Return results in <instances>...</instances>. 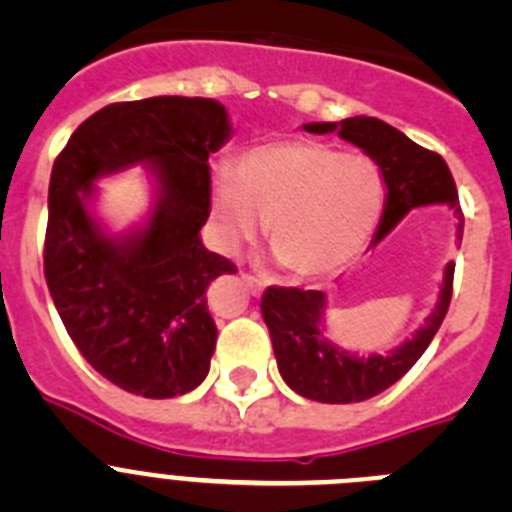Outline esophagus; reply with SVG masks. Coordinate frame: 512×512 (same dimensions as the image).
I'll use <instances>...</instances> for the list:
<instances>
[{
    "label": "esophagus",
    "instance_id": "34e87169",
    "mask_svg": "<svg viewBox=\"0 0 512 512\" xmlns=\"http://www.w3.org/2000/svg\"><path fill=\"white\" fill-rule=\"evenodd\" d=\"M241 279H243V284H246L251 295H261V292H264V284H261L256 277H251V274H241Z\"/></svg>",
    "mask_w": 512,
    "mask_h": 512
}]
</instances>
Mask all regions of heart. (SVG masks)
I'll return each instance as SVG.
<instances>
[{
    "instance_id": "1",
    "label": "heart",
    "mask_w": 512,
    "mask_h": 512,
    "mask_svg": "<svg viewBox=\"0 0 512 512\" xmlns=\"http://www.w3.org/2000/svg\"><path fill=\"white\" fill-rule=\"evenodd\" d=\"M384 205L372 158L320 140H277L243 153L233 174H217L212 220L228 251L256 238L297 279L341 269L364 248Z\"/></svg>"
}]
</instances>
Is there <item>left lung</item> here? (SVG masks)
I'll return each mask as SVG.
<instances>
[{"label":"left lung","instance_id":"8db88e82","mask_svg":"<svg viewBox=\"0 0 512 512\" xmlns=\"http://www.w3.org/2000/svg\"><path fill=\"white\" fill-rule=\"evenodd\" d=\"M307 133H338V138L359 146L382 171L387 184V205L374 233V246L390 233L413 207L449 205L459 217L456 238L464 233L454 176L438 153L425 151L405 133L377 117H348L341 122H307ZM454 264L443 271L441 295L425 318L423 328L410 341L387 354L356 356L333 346L323 333L325 292L320 289L269 287L261 297V315L269 328L279 374L284 382L315 402L346 405L379 395L402 379L423 356L428 343L441 328L451 302Z\"/></svg>","mask_w":512,"mask_h":512}]
</instances>
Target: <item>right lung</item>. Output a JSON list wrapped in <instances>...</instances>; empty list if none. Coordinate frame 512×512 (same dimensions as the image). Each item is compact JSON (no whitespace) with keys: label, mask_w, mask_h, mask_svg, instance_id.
I'll return each mask as SVG.
<instances>
[{"label":"right lung","mask_w":512,"mask_h":512,"mask_svg":"<svg viewBox=\"0 0 512 512\" xmlns=\"http://www.w3.org/2000/svg\"><path fill=\"white\" fill-rule=\"evenodd\" d=\"M228 138L215 99L117 102L81 122L53 164L45 282L81 356L125 392L164 400L210 372L217 328L205 292L235 266L202 246L200 230L210 217L207 158ZM135 163L157 179L152 217L107 236L88 212L93 182Z\"/></svg>","instance_id":"right-lung-1"}]
</instances>
